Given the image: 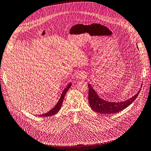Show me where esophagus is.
Returning <instances> with one entry per match:
<instances>
[{
    "instance_id": "34e87169",
    "label": "esophagus",
    "mask_w": 151,
    "mask_h": 151,
    "mask_svg": "<svg viewBox=\"0 0 151 151\" xmlns=\"http://www.w3.org/2000/svg\"><path fill=\"white\" fill-rule=\"evenodd\" d=\"M86 77V75L83 73H81V74L78 75V78H79V79H85Z\"/></svg>"
}]
</instances>
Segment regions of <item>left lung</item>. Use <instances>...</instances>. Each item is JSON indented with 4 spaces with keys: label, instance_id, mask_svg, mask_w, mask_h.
<instances>
[{
    "label": "left lung",
    "instance_id": "left-lung-1",
    "mask_svg": "<svg viewBox=\"0 0 151 151\" xmlns=\"http://www.w3.org/2000/svg\"><path fill=\"white\" fill-rule=\"evenodd\" d=\"M88 102L93 110L100 114H111L117 113L125 109L131 105L138 96L141 88L135 95L131 98L123 102H108L99 98L96 92L93 88L91 86L88 85ZM142 86H141L142 87Z\"/></svg>",
    "mask_w": 151,
    "mask_h": 151
}]
</instances>
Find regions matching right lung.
<instances>
[{
	"label": "right lung",
	"instance_id": "add662e5",
	"mask_svg": "<svg viewBox=\"0 0 151 151\" xmlns=\"http://www.w3.org/2000/svg\"><path fill=\"white\" fill-rule=\"evenodd\" d=\"M71 86H72V83H70V84H68L67 87L63 90V91L62 93V94H61V97H60V99H59L58 103L57 104V105L55 106L52 109H50L49 111H48L47 113H46L45 114L38 115V116H39V117H49V116H53L54 114H57L60 111V108H61V107L62 106V104H63V100H64V96H65L66 92L68 91V89L70 88Z\"/></svg>",
	"mask_w": 151,
	"mask_h": 151
}]
</instances>
